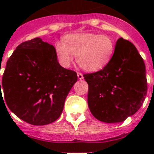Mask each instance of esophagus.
Masks as SVG:
<instances>
[{
  "label": "esophagus",
  "instance_id": "obj_1",
  "mask_svg": "<svg viewBox=\"0 0 154 154\" xmlns=\"http://www.w3.org/2000/svg\"><path fill=\"white\" fill-rule=\"evenodd\" d=\"M77 77H78V79H80V80L83 79V75H82V72H77Z\"/></svg>",
  "mask_w": 154,
  "mask_h": 154
}]
</instances>
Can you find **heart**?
I'll list each match as a JSON object with an SVG mask.
<instances>
[{
  "instance_id": "obj_1",
  "label": "heart",
  "mask_w": 154,
  "mask_h": 154,
  "mask_svg": "<svg viewBox=\"0 0 154 154\" xmlns=\"http://www.w3.org/2000/svg\"><path fill=\"white\" fill-rule=\"evenodd\" d=\"M114 40L108 35L94 32L69 34L63 44L56 45V53L60 63L67 67L77 56V62L82 69L94 72L103 69L114 54Z\"/></svg>"
}]
</instances>
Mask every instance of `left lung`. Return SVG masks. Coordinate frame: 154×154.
<instances>
[{
	"label": "left lung",
	"mask_w": 154,
	"mask_h": 154,
	"mask_svg": "<svg viewBox=\"0 0 154 154\" xmlns=\"http://www.w3.org/2000/svg\"><path fill=\"white\" fill-rule=\"evenodd\" d=\"M88 105L97 119L122 122L141 108L147 94L146 65L131 42L117 40L112 60L103 69L83 75Z\"/></svg>",
	"instance_id": "8db88e82"
}]
</instances>
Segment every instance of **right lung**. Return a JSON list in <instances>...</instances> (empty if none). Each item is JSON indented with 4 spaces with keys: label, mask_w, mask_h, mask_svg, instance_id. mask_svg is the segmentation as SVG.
Masks as SVG:
<instances>
[{
    "label": "right lung",
    "mask_w": 154,
    "mask_h": 154,
    "mask_svg": "<svg viewBox=\"0 0 154 154\" xmlns=\"http://www.w3.org/2000/svg\"><path fill=\"white\" fill-rule=\"evenodd\" d=\"M77 72L57 61L55 48L39 37L19 45L8 58L0 82V97L20 119L33 125L55 122Z\"/></svg>",
    "instance_id": "right-lung-1"
}]
</instances>
